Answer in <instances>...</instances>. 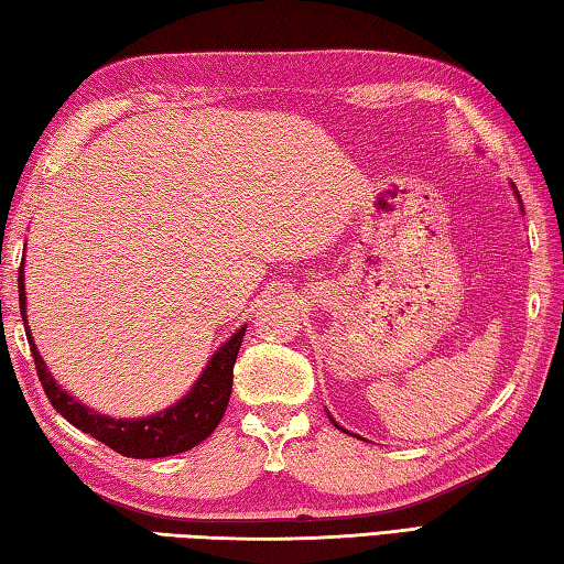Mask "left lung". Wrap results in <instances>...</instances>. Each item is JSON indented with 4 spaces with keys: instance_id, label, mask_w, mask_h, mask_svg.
<instances>
[{
    "instance_id": "1",
    "label": "left lung",
    "mask_w": 564,
    "mask_h": 564,
    "mask_svg": "<svg viewBox=\"0 0 564 564\" xmlns=\"http://www.w3.org/2000/svg\"><path fill=\"white\" fill-rule=\"evenodd\" d=\"M513 194H516V198H518V200H520V194H518V191H516V184H513ZM328 420H332V422H334V424H336V420H334V417H332V414H328ZM336 430H341V432H346V430H344V427H341V424H336ZM346 434H348V432H346Z\"/></svg>"
}]
</instances>
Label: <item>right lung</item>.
<instances>
[{
  "label": "right lung",
  "mask_w": 564,
  "mask_h": 564,
  "mask_svg": "<svg viewBox=\"0 0 564 564\" xmlns=\"http://www.w3.org/2000/svg\"><path fill=\"white\" fill-rule=\"evenodd\" d=\"M24 268V264H21ZM19 310L24 318L26 338L31 346V356H34V366L41 386L46 390V398L51 405L61 412L73 427L83 430L110 449L122 456H132V459H159V456H172L194 449L196 444L204 442L210 432L218 427V422L226 414L230 390H232V366H236L238 350L246 336V326H240L226 344H223L200 378L194 382L186 395L150 417L137 420H115L108 414H100L83 405L70 392L63 390L56 378L48 373L44 358L39 356V348L34 344V336L29 332L26 324V292H24V272H19Z\"/></svg>",
  "instance_id": "right-lung-1"
}]
</instances>
